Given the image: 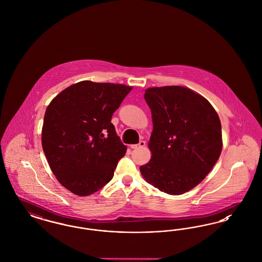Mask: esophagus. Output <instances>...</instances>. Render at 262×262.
<instances>
[{"instance_id":"1","label":"esophagus","mask_w":262,"mask_h":262,"mask_svg":"<svg viewBox=\"0 0 262 262\" xmlns=\"http://www.w3.org/2000/svg\"><path fill=\"white\" fill-rule=\"evenodd\" d=\"M129 146H130V148H134V149H136V148H141V147H144V146H145V141L141 140V141H139L138 144H130Z\"/></svg>"}]
</instances>
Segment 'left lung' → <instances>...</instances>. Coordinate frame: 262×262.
<instances>
[{"label":"left lung","mask_w":262,"mask_h":262,"mask_svg":"<svg viewBox=\"0 0 262 262\" xmlns=\"http://www.w3.org/2000/svg\"><path fill=\"white\" fill-rule=\"evenodd\" d=\"M144 99L153 130L151 158L140 173L159 190L183 194L204 180L221 154L219 116L208 100L185 86L147 88Z\"/></svg>","instance_id":"8db88e82"}]
</instances>
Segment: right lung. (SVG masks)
Masks as SVG:
<instances>
[{"mask_svg": "<svg viewBox=\"0 0 262 262\" xmlns=\"http://www.w3.org/2000/svg\"><path fill=\"white\" fill-rule=\"evenodd\" d=\"M133 86L82 80L63 89L48 105L42 147L62 187L88 196L106 186L126 146L111 123Z\"/></svg>", "mask_w": 262, "mask_h": 262, "instance_id": "obj_1", "label": "right lung"}]
</instances>
